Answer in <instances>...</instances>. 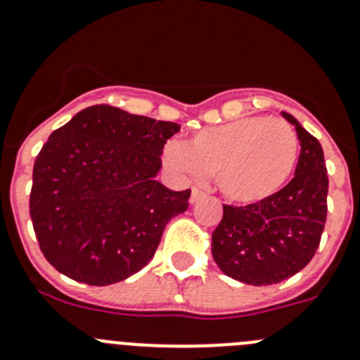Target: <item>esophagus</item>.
<instances>
[{
  "label": "esophagus",
  "instance_id": "esophagus-1",
  "mask_svg": "<svg viewBox=\"0 0 360 360\" xmlns=\"http://www.w3.org/2000/svg\"><path fill=\"white\" fill-rule=\"evenodd\" d=\"M205 198V193H203L202 189H198V187H193V191H191V203H196L200 202V200Z\"/></svg>",
  "mask_w": 360,
  "mask_h": 360
}]
</instances>
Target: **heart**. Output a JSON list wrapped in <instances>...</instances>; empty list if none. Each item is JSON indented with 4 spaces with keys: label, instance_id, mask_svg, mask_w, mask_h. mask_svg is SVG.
Segmentation results:
<instances>
[{
    "label": "heart",
    "instance_id": "b5f03b06",
    "mask_svg": "<svg viewBox=\"0 0 360 360\" xmlns=\"http://www.w3.org/2000/svg\"><path fill=\"white\" fill-rule=\"evenodd\" d=\"M297 133L290 124L270 117H243L202 129L187 144L169 141L165 162L182 173L211 174L225 198L257 203L278 195L299 162Z\"/></svg>",
    "mask_w": 360,
    "mask_h": 360
}]
</instances>
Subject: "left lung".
<instances>
[{
    "instance_id": "obj_1",
    "label": "left lung",
    "mask_w": 360,
    "mask_h": 360,
    "mask_svg": "<svg viewBox=\"0 0 360 360\" xmlns=\"http://www.w3.org/2000/svg\"><path fill=\"white\" fill-rule=\"evenodd\" d=\"M301 153L294 178L272 198L245 207L224 205L212 232V257L229 278L247 285H274L310 263L326 224L328 174L319 141L290 115Z\"/></svg>"
}]
</instances>
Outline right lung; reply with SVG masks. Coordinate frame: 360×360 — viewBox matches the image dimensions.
<instances>
[{"label": "right lung", "mask_w": 360, "mask_h": 360, "mask_svg": "<svg viewBox=\"0 0 360 360\" xmlns=\"http://www.w3.org/2000/svg\"><path fill=\"white\" fill-rule=\"evenodd\" d=\"M180 126L97 104L56 129L34 162L30 218L41 252L70 279L106 287L155 256L191 191L157 180Z\"/></svg>", "instance_id": "right-lung-1"}]
</instances>
